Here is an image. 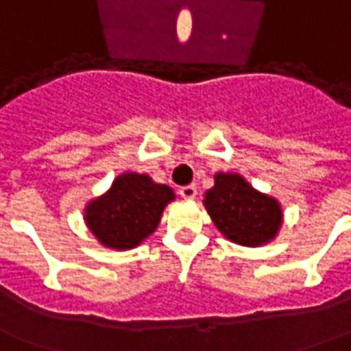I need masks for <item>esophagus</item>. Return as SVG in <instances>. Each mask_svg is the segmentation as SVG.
I'll return each mask as SVG.
<instances>
[{
  "label": "esophagus",
  "mask_w": 351,
  "mask_h": 351,
  "mask_svg": "<svg viewBox=\"0 0 351 351\" xmlns=\"http://www.w3.org/2000/svg\"><path fill=\"white\" fill-rule=\"evenodd\" d=\"M178 193L182 195L184 199H193L195 197V193H197V188H195V184H190V186H182Z\"/></svg>",
  "instance_id": "esophagus-1"
}]
</instances>
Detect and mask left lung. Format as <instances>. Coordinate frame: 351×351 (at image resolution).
I'll use <instances>...</instances> for the list:
<instances>
[{
    "label": "left lung",
    "mask_w": 351,
    "mask_h": 351,
    "mask_svg": "<svg viewBox=\"0 0 351 351\" xmlns=\"http://www.w3.org/2000/svg\"><path fill=\"white\" fill-rule=\"evenodd\" d=\"M205 207L228 239L247 247L268 243L283 217L278 201L256 192L243 176L224 173L215 176V186L205 193Z\"/></svg>",
    "instance_id": "1"
}]
</instances>
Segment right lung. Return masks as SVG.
<instances>
[{
  "label": "right lung",
  "mask_w": 351,
  "mask_h": 351,
  "mask_svg": "<svg viewBox=\"0 0 351 351\" xmlns=\"http://www.w3.org/2000/svg\"><path fill=\"white\" fill-rule=\"evenodd\" d=\"M173 199L175 193L165 184H156L146 175L127 173L117 176L110 192L90 201L85 220L102 245L133 249L158 228L165 205Z\"/></svg>",
  "instance_id": "1"
}]
</instances>
